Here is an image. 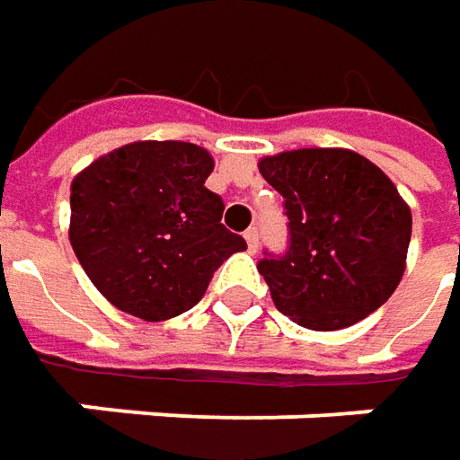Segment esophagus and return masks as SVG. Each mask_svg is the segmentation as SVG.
<instances>
[{
  "mask_svg": "<svg viewBox=\"0 0 460 460\" xmlns=\"http://www.w3.org/2000/svg\"><path fill=\"white\" fill-rule=\"evenodd\" d=\"M243 238H245V243H248V251H251V253H256L258 251V230L256 227H248Z\"/></svg>",
  "mask_w": 460,
  "mask_h": 460,
  "instance_id": "obj_1",
  "label": "esophagus"
}]
</instances>
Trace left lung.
Segmentation results:
<instances>
[{
  "mask_svg": "<svg viewBox=\"0 0 460 460\" xmlns=\"http://www.w3.org/2000/svg\"><path fill=\"white\" fill-rule=\"evenodd\" d=\"M284 197L289 251L258 261L279 312L309 330H343L399 287L412 212L376 164L345 148H302L258 161Z\"/></svg>",
  "mask_w": 460,
  "mask_h": 460,
  "instance_id": "left-lung-1",
  "label": "left lung"
}]
</instances>
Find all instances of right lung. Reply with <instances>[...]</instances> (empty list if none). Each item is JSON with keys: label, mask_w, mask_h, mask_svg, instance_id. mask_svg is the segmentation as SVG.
<instances>
[{"label": "right lung", "mask_w": 460, "mask_h": 460, "mask_svg": "<svg viewBox=\"0 0 460 460\" xmlns=\"http://www.w3.org/2000/svg\"><path fill=\"white\" fill-rule=\"evenodd\" d=\"M212 168L194 143L137 140L71 181V248L117 309L146 323L176 317L202 299L222 261L248 248L204 186Z\"/></svg>", "instance_id": "add662e5"}]
</instances>
